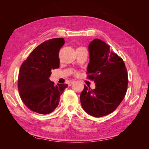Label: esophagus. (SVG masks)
I'll return each instance as SVG.
<instances>
[{"instance_id":"34e87169","label":"esophagus","mask_w":149,"mask_h":149,"mask_svg":"<svg viewBox=\"0 0 149 149\" xmlns=\"http://www.w3.org/2000/svg\"><path fill=\"white\" fill-rule=\"evenodd\" d=\"M74 83V81H71L70 82V86L72 85Z\"/></svg>"}]
</instances>
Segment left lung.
Listing matches in <instances>:
<instances>
[{"instance_id": "8db88e82", "label": "left lung", "mask_w": 149, "mask_h": 149, "mask_svg": "<svg viewBox=\"0 0 149 149\" xmlns=\"http://www.w3.org/2000/svg\"><path fill=\"white\" fill-rule=\"evenodd\" d=\"M89 63L88 78L96 88L84 85L81 93L82 107L88 114L100 118L113 112L124 100L127 91L128 75L123 60L111 52L105 42L96 38L88 47Z\"/></svg>"}]
</instances>
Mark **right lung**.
I'll list each match as a JSON object with an SVG mask.
<instances>
[{
  "label": "right lung",
  "instance_id": "right-lung-1",
  "mask_svg": "<svg viewBox=\"0 0 149 149\" xmlns=\"http://www.w3.org/2000/svg\"><path fill=\"white\" fill-rule=\"evenodd\" d=\"M65 44L63 38L49 39L35 48L22 64L18 89L22 101L29 109L48 114L56 109L66 84L54 85L49 78L52 70L60 66L59 51Z\"/></svg>",
  "mask_w": 149,
  "mask_h": 149
}]
</instances>
